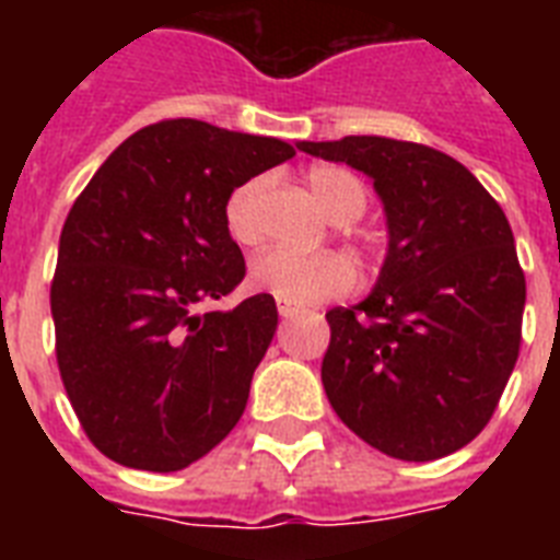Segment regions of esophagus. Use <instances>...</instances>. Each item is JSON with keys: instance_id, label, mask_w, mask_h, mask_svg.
<instances>
[{"instance_id": "obj_1", "label": "esophagus", "mask_w": 560, "mask_h": 560, "mask_svg": "<svg viewBox=\"0 0 560 560\" xmlns=\"http://www.w3.org/2000/svg\"><path fill=\"white\" fill-rule=\"evenodd\" d=\"M279 314L284 316V319H293V316L299 314V307H290V305H284V302H279Z\"/></svg>"}]
</instances>
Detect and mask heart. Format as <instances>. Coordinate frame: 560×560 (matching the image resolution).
<instances>
[{
	"instance_id": "heart-1",
	"label": "heart",
	"mask_w": 560,
	"mask_h": 560,
	"mask_svg": "<svg viewBox=\"0 0 560 560\" xmlns=\"http://www.w3.org/2000/svg\"><path fill=\"white\" fill-rule=\"evenodd\" d=\"M270 179L255 177L237 188L226 202L229 235L237 244H255L264 232V202L270 194ZM307 186L314 191L319 209L334 223H354L369 206V191L351 171L337 165H319L307 174ZM249 284L261 293H270L290 307H311L325 299L351 293L358 284L354 264L340 253L296 255L288 249H267L249 264Z\"/></svg>"
}]
</instances>
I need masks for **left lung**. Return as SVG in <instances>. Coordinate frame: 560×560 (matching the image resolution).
Returning a JSON list of instances; mask_svg holds the SVG:
<instances>
[{"mask_svg": "<svg viewBox=\"0 0 560 560\" xmlns=\"http://www.w3.org/2000/svg\"><path fill=\"white\" fill-rule=\"evenodd\" d=\"M299 151L372 177L389 226L372 293L325 314V395L386 456L442 459L482 433L521 354L512 226L462 162L427 144L346 136Z\"/></svg>", "mask_w": 560, "mask_h": 560, "instance_id": "8db88e82", "label": "left lung"}]
</instances>
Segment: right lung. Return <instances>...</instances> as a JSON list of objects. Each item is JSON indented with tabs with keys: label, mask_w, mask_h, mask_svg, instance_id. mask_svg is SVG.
I'll return each instance as SVG.
<instances>
[{
	"label": "right lung",
	"mask_w": 560,
	"mask_h": 560,
	"mask_svg": "<svg viewBox=\"0 0 560 560\" xmlns=\"http://www.w3.org/2000/svg\"><path fill=\"white\" fill-rule=\"evenodd\" d=\"M290 156L281 139L165 118L118 144L69 209L51 281L57 369L107 459L183 470L244 416L276 299L197 307L246 276L232 191Z\"/></svg>",
	"instance_id": "add662e5"
}]
</instances>
